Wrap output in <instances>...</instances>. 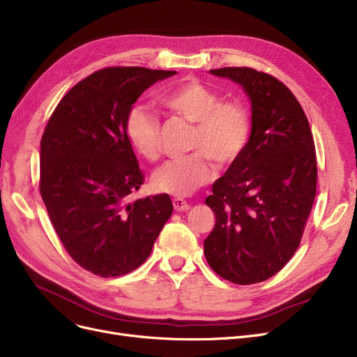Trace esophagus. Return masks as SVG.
I'll use <instances>...</instances> for the list:
<instances>
[{"mask_svg":"<svg viewBox=\"0 0 357 357\" xmlns=\"http://www.w3.org/2000/svg\"><path fill=\"white\" fill-rule=\"evenodd\" d=\"M172 204H174V208L176 211H187V210H190V204L185 199H182V198H174L172 199Z\"/></svg>","mask_w":357,"mask_h":357,"instance_id":"1","label":"esophagus"}]
</instances>
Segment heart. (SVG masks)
Here are the masks:
<instances>
[{
    "label": "heart",
    "mask_w": 357,
    "mask_h": 357,
    "mask_svg": "<svg viewBox=\"0 0 357 357\" xmlns=\"http://www.w3.org/2000/svg\"><path fill=\"white\" fill-rule=\"evenodd\" d=\"M162 103L169 111L197 123L190 156L167 160L151 176L153 188L176 197L190 195L208 183L214 162L234 163L251 135V118L239 102H222L219 93L195 79L166 91ZM126 134L134 150L153 162L160 154V119L144 105H135L126 118Z\"/></svg>",
    "instance_id": "b5f03b06"
}]
</instances>
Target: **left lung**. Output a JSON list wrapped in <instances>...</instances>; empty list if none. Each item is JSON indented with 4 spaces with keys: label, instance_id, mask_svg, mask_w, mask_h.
<instances>
[{
    "label": "left lung",
    "instance_id": "obj_1",
    "mask_svg": "<svg viewBox=\"0 0 357 357\" xmlns=\"http://www.w3.org/2000/svg\"><path fill=\"white\" fill-rule=\"evenodd\" d=\"M210 74L242 86L252 127L206 199L215 225L204 255L226 280L254 284L280 271L301 243L317 194L314 137L301 103L275 77L248 67Z\"/></svg>",
    "mask_w": 357,
    "mask_h": 357
}]
</instances>
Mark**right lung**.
<instances>
[{"instance_id":"right-lung-1","label":"right lung","mask_w":357,"mask_h":357,"mask_svg":"<svg viewBox=\"0 0 357 357\" xmlns=\"http://www.w3.org/2000/svg\"><path fill=\"white\" fill-rule=\"evenodd\" d=\"M176 71L109 67L61 99L40 142V195L70 257L100 277L131 273L149 258L172 215L167 194L138 198L144 175L126 134L132 105Z\"/></svg>"}]
</instances>
